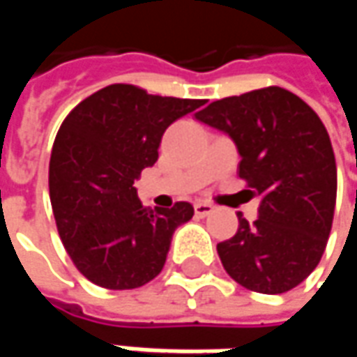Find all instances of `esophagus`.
Masks as SVG:
<instances>
[{
  "label": "esophagus",
  "mask_w": 357,
  "mask_h": 357,
  "mask_svg": "<svg viewBox=\"0 0 357 357\" xmlns=\"http://www.w3.org/2000/svg\"><path fill=\"white\" fill-rule=\"evenodd\" d=\"M195 213L197 216H208L211 213H214V204L206 202V200H199V202H195Z\"/></svg>",
  "instance_id": "34e87169"
}]
</instances>
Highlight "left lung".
I'll use <instances>...</instances> for the list:
<instances>
[{"mask_svg":"<svg viewBox=\"0 0 357 357\" xmlns=\"http://www.w3.org/2000/svg\"><path fill=\"white\" fill-rule=\"evenodd\" d=\"M197 119L232 137L238 176L260 197L258 218L218 242L232 280L260 294H284L322 258L336 208L337 171L330 135L316 111L282 87L214 101Z\"/></svg>","mask_w":357,"mask_h":357,"instance_id":"obj_1","label":"left lung"}]
</instances>
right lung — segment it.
I'll return each instance as SVG.
<instances>
[{
	"mask_svg": "<svg viewBox=\"0 0 357 357\" xmlns=\"http://www.w3.org/2000/svg\"><path fill=\"white\" fill-rule=\"evenodd\" d=\"M202 105L115 83L65 117L49 160V199L63 246L89 282L132 290L160 274L174 228L195 208L174 202L153 211L132 185L157 162L167 127Z\"/></svg>",
	"mask_w": 357,
	"mask_h": 357,
	"instance_id": "add662e5",
	"label": "right lung"
}]
</instances>
